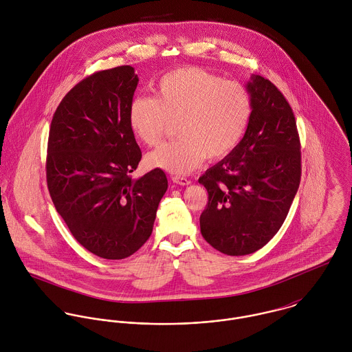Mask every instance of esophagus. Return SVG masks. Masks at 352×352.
I'll return each instance as SVG.
<instances>
[{
	"label": "esophagus",
	"mask_w": 352,
	"mask_h": 352,
	"mask_svg": "<svg viewBox=\"0 0 352 352\" xmlns=\"http://www.w3.org/2000/svg\"><path fill=\"white\" fill-rule=\"evenodd\" d=\"M172 182L173 183H176V184H179V186H188V184H191V180H188L187 177H184V176H172Z\"/></svg>",
	"instance_id": "obj_1"
}]
</instances>
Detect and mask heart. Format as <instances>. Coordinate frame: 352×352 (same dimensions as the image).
Masks as SVG:
<instances>
[{
    "label": "heart",
    "mask_w": 352,
    "mask_h": 352,
    "mask_svg": "<svg viewBox=\"0 0 352 352\" xmlns=\"http://www.w3.org/2000/svg\"><path fill=\"white\" fill-rule=\"evenodd\" d=\"M252 115L247 88L201 67L184 66L161 76L154 98L137 96L130 104L129 122L148 146L161 142L170 123L177 140L151 151L153 166L172 173H188L204 157L219 160L241 142Z\"/></svg>",
    "instance_id": "b5f03b06"
}]
</instances>
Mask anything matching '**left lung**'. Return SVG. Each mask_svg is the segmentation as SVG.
Listing matches in <instances>:
<instances>
[{"label": "left lung", "instance_id": "left-lung-1", "mask_svg": "<svg viewBox=\"0 0 352 352\" xmlns=\"http://www.w3.org/2000/svg\"><path fill=\"white\" fill-rule=\"evenodd\" d=\"M252 115L239 146L199 177L208 192L203 239L244 256L263 248L283 225L301 182V144L289 101L270 81L247 84Z\"/></svg>", "mask_w": 352, "mask_h": 352}]
</instances>
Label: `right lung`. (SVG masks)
Instances as JSON below:
<instances>
[{
	"label": "right lung",
	"instance_id": "add662e5",
	"mask_svg": "<svg viewBox=\"0 0 352 352\" xmlns=\"http://www.w3.org/2000/svg\"><path fill=\"white\" fill-rule=\"evenodd\" d=\"M138 85L131 66L96 72L59 102L51 120L46 176L52 203L73 237L119 260L151 237L168 188L160 168L131 179L142 158L129 122Z\"/></svg>",
	"mask_w": 352,
	"mask_h": 352
}]
</instances>
